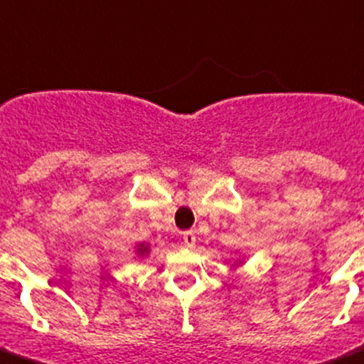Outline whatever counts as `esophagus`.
I'll return each mask as SVG.
<instances>
[{"label": "esophagus", "instance_id": "obj_1", "mask_svg": "<svg viewBox=\"0 0 364 364\" xmlns=\"http://www.w3.org/2000/svg\"><path fill=\"white\" fill-rule=\"evenodd\" d=\"M183 240H185L186 247H193V246H196V233L185 232V233H183Z\"/></svg>", "mask_w": 364, "mask_h": 364}]
</instances>
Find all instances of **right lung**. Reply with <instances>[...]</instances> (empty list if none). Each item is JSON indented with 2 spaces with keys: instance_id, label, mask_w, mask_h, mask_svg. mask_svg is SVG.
I'll return each instance as SVG.
<instances>
[{
  "instance_id": "add662e5",
  "label": "right lung",
  "mask_w": 364,
  "mask_h": 364,
  "mask_svg": "<svg viewBox=\"0 0 364 364\" xmlns=\"http://www.w3.org/2000/svg\"><path fill=\"white\" fill-rule=\"evenodd\" d=\"M149 253H151V247H149V244L141 242L136 246V255H138V257H147Z\"/></svg>"
}]
</instances>
